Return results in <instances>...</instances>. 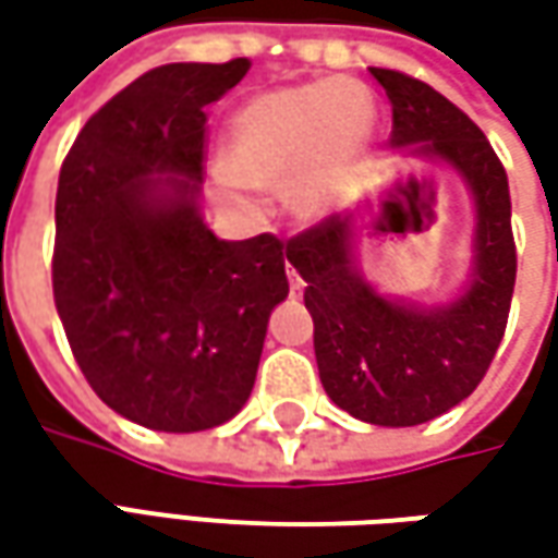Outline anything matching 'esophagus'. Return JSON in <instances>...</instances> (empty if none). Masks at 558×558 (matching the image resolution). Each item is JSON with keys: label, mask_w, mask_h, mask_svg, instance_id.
<instances>
[{"label": "esophagus", "mask_w": 558, "mask_h": 558, "mask_svg": "<svg viewBox=\"0 0 558 558\" xmlns=\"http://www.w3.org/2000/svg\"><path fill=\"white\" fill-rule=\"evenodd\" d=\"M289 289H291V294H301V291H304V279H301L294 269H289Z\"/></svg>", "instance_id": "34e87169"}]
</instances>
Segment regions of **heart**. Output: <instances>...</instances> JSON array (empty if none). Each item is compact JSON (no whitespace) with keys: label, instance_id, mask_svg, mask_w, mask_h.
I'll list each match as a JSON object with an SVG mask.
<instances>
[{"label":"heart","instance_id":"heart-1","mask_svg":"<svg viewBox=\"0 0 558 558\" xmlns=\"http://www.w3.org/2000/svg\"><path fill=\"white\" fill-rule=\"evenodd\" d=\"M375 108L354 80H313L247 98L226 126L220 195L254 210V192H282L298 217H326L356 192Z\"/></svg>","mask_w":558,"mask_h":558}]
</instances>
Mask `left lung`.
<instances>
[{"label": "left lung", "instance_id": "left-lung-1", "mask_svg": "<svg viewBox=\"0 0 558 558\" xmlns=\"http://www.w3.org/2000/svg\"><path fill=\"white\" fill-rule=\"evenodd\" d=\"M391 101V145L460 170L478 204L475 279L460 301L418 311L375 294L354 269L351 223L326 217L286 257L307 282L313 351L326 395L373 425H418L478 388L497 354L515 289L512 202L497 151L460 108L416 76L369 68Z\"/></svg>", "mask_w": 558, "mask_h": 558}]
</instances>
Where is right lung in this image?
<instances>
[{"label":"right lung","mask_w":558,"mask_h":558,"mask_svg":"<svg viewBox=\"0 0 558 558\" xmlns=\"http://www.w3.org/2000/svg\"><path fill=\"white\" fill-rule=\"evenodd\" d=\"M247 68L142 74L86 120L58 173L52 291L68 344L93 391L155 432H204L245 407L289 294L276 235L223 242L198 214L204 108Z\"/></svg>","instance_id":"obj_1"}]
</instances>
